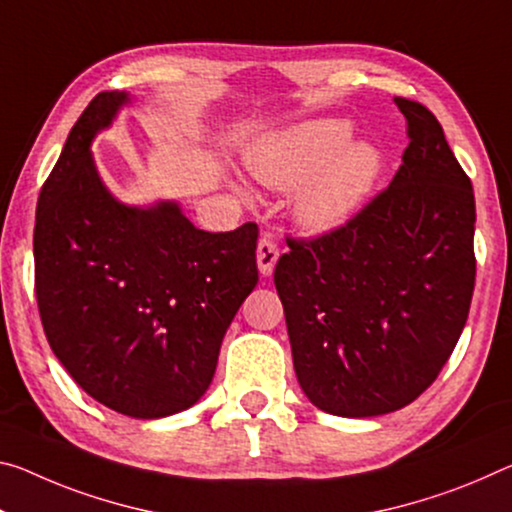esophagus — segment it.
I'll return each instance as SVG.
<instances>
[{
  "instance_id": "esophagus-1",
  "label": "esophagus",
  "mask_w": 512,
  "mask_h": 512,
  "mask_svg": "<svg viewBox=\"0 0 512 512\" xmlns=\"http://www.w3.org/2000/svg\"><path fill=\"white\" fill-rule=\"evenodd\" d=\"M278 257H280V250H278V246H275V241L269 237V234H264V237L257 243L259 273L271 275L275 269V262H278Z\"/></svg>"
}]
</instances>
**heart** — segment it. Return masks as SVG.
<instances>
[{"label":"heart","instance_id":"1","mask_svg":"<svg viewBox=\"0 0 512 512\" xmlns=\"http://www.w3.org/2000/svg\"><path fill=\"white\" fill-rule=\"evenodd\" d=\"M351 139L353 127L346 120H307L257 143L246 161L269 189H298V223L323 234L339 230L360 212L383 170V157L373 145Z\"/></svg>","mask_w":512,"mask_h":512}]
</instances>
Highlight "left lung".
I'll return each mask as SVG.
<instances>
[{
  "label": "left lung",
  "instance_id": "1",
  "mask_svg": "<svg viewBox=\"0 0 512 512\" xmlns=\"http://www.w3.org/2000/svg\"><path fill=\"white\" fill-rule=\"evenodd\" d=\"M408 148L394 180L275 264L296 378L337 417L401 410L433 385L474 294V189L424 104L394 97Z\"/></svg>",
  "mask_w": 512,
  "mask_h": 512
}]
</instances>
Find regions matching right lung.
<instances>
[{
    "label": "right lung",
    "mask_w": 512,
    "mask_h": 512,
    "mask_svg": "<svg viewBox=\"0 0 512 512\" xmlns=\"http://www.w3.org/2000/svg\"><path fill=\"white\" fill-rule=\"evenodd\" d=\"M129 100L95 95L40 189L36 298L47 342L88 396L159 419L212 385L225 330L259 280V230L205 232L173 200L113 198L91 143Z\"/></svg>",
    "instance_id": "1"
}]
</instances>
